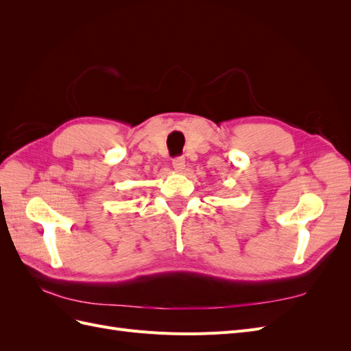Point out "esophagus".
Masks as SVG:
<instances>
[{
  "label": "esophagus",
  "instance_id": "esophagus-1",
  "mask_svg": "<svg viewBox=\"0 0 351 351\" xmlns=\"http://www.w3.org/2000/svg\"><path fill=\"white\" fill-rule=\"evenodd\" d=\"M173 167H174L176 171H183V169L186 168V159L183 156L174 158L173 159Z\"/></svg>",
  "mask_w": 351,
  "mask_h": 351
}]
</instances>
